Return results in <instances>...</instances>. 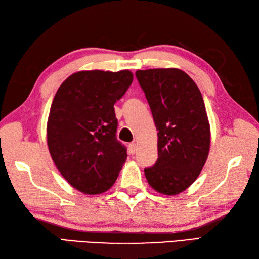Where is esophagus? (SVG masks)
Instances as JSON below:
<instances>
[{
    "label": "esophagus",
    "mask_w": 259,
    "mask_h": 259,
    "mask_svg": "<svg viewBox=\"0 0 259 259\" xmlns=\"http://www.w3.org/2000/svg\"><path fill=\"white\" fill-rule=\"evenodd\" d=\"M137 150V145L136 144H130L129 145V152L131 155H135V152Z\"/></svg>",
    "instance_id": "esophagus-1"
}]
</instances>
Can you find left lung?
Wrapping results in <instances>:
<instances>
[{
  "instance_id": "left-lung-1",
  "label": "left lung",
  "mask_w": 259,
  "mask_h": 259,
  "mask_svg": "<svg viewBox=\"0 0 259 259\" xmlns=\"http://www.w3.org/2000/svg\"><path fill=\"white\" fill-rule=\"evenodd\" d=\"M136 76L159 131L158 159L155 166L145 169L147 181L159 194L176 196L198 178L210 149L202 96L183 70H138Z\"/></svg>"
}]
</instances>
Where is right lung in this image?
Wrapping results in <instances>:
<instances>
[{"label": "right lung", "instance_id": "obj_1", "mask_svg": "<svg viewBox=\"0 0 259 259\" xmlns=\"http://www.w3.org/2000/svg\"><path fill=\"white\" fill-rule=\"evenodd\" d=\"M129 70L79 71L60 85L49 113L47 142L68 183L85 195L109 190L126 160L115 137L114 103L133 83Z\"/></svg>", "mask_w": 259, "mask_h": 259}]
</instances>
